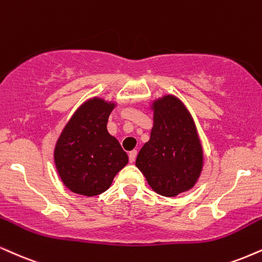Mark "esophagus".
Masks as SVG:
<instances>
[{
	"label": "esophagus",
	"instance_id": "34e87169",
	"mask_svg": "<svg viewBox=\"0 0 262 262\" xmlns=\"http://www.w3.org/2000/svg\"><path fill=\"white\" fill-rule=\"evenodd\" d=\"M137 155H138V151L137 150H133L129 152V161L133 163L135 161V159H137Z\"/></svg>",
	"mask_w": 262,
	"mask_h": 262
}]
</instances>
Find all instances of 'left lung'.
<instances>
[{
  "instance_id": "8db88e82",
  "label": "left lung",
  "mask_w": 262,
  "mask_h": 262,
  "mask_svg": "<svg viewBox=\"0 0 262 262\" xmlns=\"http://www.w3.org/2000/svg\"><path fill=\"white\" fill-rule=\"evenodd\" d=\"M150 140L137 157L138 168L152 190L176 196L194 187L203 169V147L196 127L183 102L166 95L152 103Z\"/></svg>"
}]
</instances>
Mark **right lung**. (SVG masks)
I'll use <instances>...</instances> for the list:
<instances>
[{
	"label": "right lung",
	"instance_id": "right-lung-1",
	"mask_svg": "<svg viewBox=\"0 0 262 262\" xmlns=\"http://www.w3.org/2000/svg\"><path fill=\"white\" fill-rule=\"evenodd\" d=\"M115 103L94 97L84 102L59 135L55 165L63 184L73 193L95 196L111 187L128 163L118 140L107 132Z\"/></svg>",
	"mask_w": 262,
	"mask_h": 262
}]
</instances>
